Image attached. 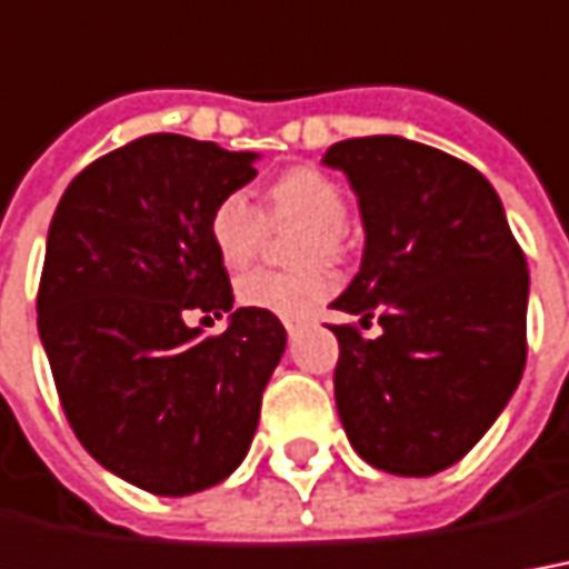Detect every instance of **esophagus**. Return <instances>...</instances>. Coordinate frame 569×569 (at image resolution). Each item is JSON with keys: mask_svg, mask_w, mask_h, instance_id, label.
<instances>
[{"mask_svg": "<svg viewBox=\"0 0 569 569\" xmlns=\"http://www.w3.org/2000/svg\"><path fill=\"white\" fill-rule=\"evenodd\" d=\"M301 327V320H286V333L289 336H296V330Z\"/></svg>", "mask_w": 569, "mask_h": 569, "instance_id": "34e87169", "label": "esophagus"}]
</instances>
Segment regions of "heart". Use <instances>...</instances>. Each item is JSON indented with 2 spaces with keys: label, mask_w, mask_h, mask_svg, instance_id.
Instances as JSON below:
<instances>
[{
  "label": "heart",
  "mask_w": 569,
  "mask_h": 569,
  "mask_svg": "<svg viewBox=\"0 0 569 569\" xmlns=\"http://www.w3.org/2000/svg\"><path fill=\"white\" fill-rule=\"evenodd\" d=\"M346 189L330 173L317 168H292L277 177L261 199V214L246 196H223L208 214V239L218 261L227 270H246L252 264L269 227L301 223L296 261L308 268L252 270L236 283V299L246 308L273 317H305L336 292V273L323 261H336L346 252Z\"/></svg>",
  "instance_id": "heart-1"
}]
</instances>
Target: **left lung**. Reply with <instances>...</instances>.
Segmentation results:
<instances>
[{
	"label": "left lung",
	"mask_w": 569,
	"mask_h": 569,
	"mask_svg": "<svg viewBox=\"0 0 569 569\" xmlns=\"http://www.w3.org/2000/svg\"><path fill=\"white\" fill-rule=\"evenodd\" d=\"M365 258L333 323L339 420L367 463L432 477L496 423L527 365L529 270L492 183L455 154L401 137L342 139Z\"/></svg>",
	"instance_id": "1"
}]
</instances>
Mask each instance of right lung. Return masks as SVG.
<instances>
[{
	"mask_svg": "<svg viewBox=\"0 0 569 569\" xmlns=\"http://www.w3.org/2000/svg\"><path fill=\"white\" fill-rule=\"evenodd\" d=\"M252 161L149 133L77 173L49 223L37 327L58 401L80 446L152 496L233 473L283 358V323L264 311L239 308L218 336L187 323L233 308L208 214Z\"/></svg>",
	"mask_w": 569,
	"mask_h": 569,
	"instance_id": "obj_1",
	"label": "right lung"
}]
</instances>
